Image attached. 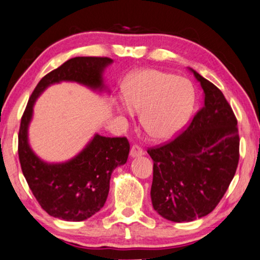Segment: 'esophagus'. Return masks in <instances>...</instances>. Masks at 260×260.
I'll return each instance as SVG.
<instances>
[{"mask_svg":"<svg viewBox=\"0 0 260 260\" xmlns=\"http://www.w3.org/2000/svg\"><path fill=\"white\" fill-rule=\"evenodd\" d=\"M144 151L142 147H139L138 145H134L133 147H131L130 150V155L133 158H137V157H142V155H144Z\"/></svg>","mask_w":260,"mask_h":260,"instance_id":"1","label":"esophagus"}]
</instances>
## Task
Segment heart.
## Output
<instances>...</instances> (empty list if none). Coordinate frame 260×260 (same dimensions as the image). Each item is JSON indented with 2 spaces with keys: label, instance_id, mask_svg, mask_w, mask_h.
I'll list each match as a JSON object with an SVG mask.
<instances>
[{
  "label": "heart",
  "instance_id": "1",
  "mask_svg": "<svg viewBox=\"0 0 260 260\" xmlns=\"http://www.w3.org/2000/svg\"><path fill=\"white\" fill-rule=\"evenodd\" d=\"M125 102L119 114L133 117L141 111L144 130L157 141L173 138L186 126L195 106V89L188 79L145 69L135 72L123 85Z\"/></svg>",
  "mask_w": 260,
  "mask_h": 260
}]
</instances>
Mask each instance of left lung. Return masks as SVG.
<instances>
[{
  "label": "left lung",
  "instance_id": "left-lung-1",
  "mask_svg": "<svg viewBox=\"0 0 260 260\" xmlns=\"http://www.w3.org/2000/svg\"><path fill=\"white\" fill-rule=\"evenodd\" d=\"M203 90V107L169 144L150 149L151 201L161 217L191 222L208 215L229 187L239 159L237 119L216 86L188 69Z\"/></svg>",
  "mask_w": 260,
  "mask_h": 260
}]
</instances>
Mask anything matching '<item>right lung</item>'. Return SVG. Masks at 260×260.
Returning a JSON list of instances; mask_svg holds the SVG:
<instances>
[{
  "label": "right lung",
  "instance_id": "right-lung-1",
  "mask_svg": "<svg viewBox=\"0 0 260 260\" xmlns=\"http://www.w3.org/2000/svg\"><path fill=\"white\" fill-rule=\"evenodd\" d=\"M114 62L110 58L77 57L46 74L31 94L18 134V157L22 172L42 208L63 221L80 222L93 216L105 206L110 177L124 165L130 145L124 137H103L95 134L73 158L62 162H47L38 157L29 143V126L37 99L50 86L77 82L98 93H110L103 72Z\"/></svg>",
  "mask_w": 260,
  "mask_h": 260
}]
</instances>
